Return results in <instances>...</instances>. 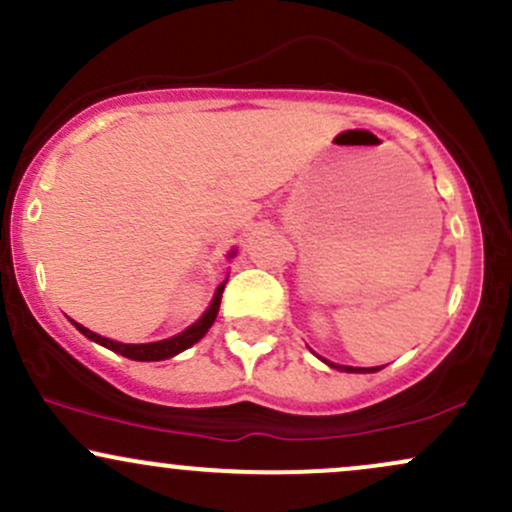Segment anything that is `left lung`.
I'll use <instances>...</instances> for the list:
<instances>
[{
	"label": "left lung",
	"mask_w": 512,
	"mask_h": 512,
	"mask_svg": "<svg viewBox=\"0 0 512 512\" xmlns=\"http://www.w3.org/2000/svg\"><path fill=\"white\" fill-rule=\"evenodd\" d=\"M330 363V361H325ZM332 368H339V370H346V373H373V370H380V368H351V366H334V363H330Z\"/></svg>",
	"instance_id": "1"
}]
</instances>
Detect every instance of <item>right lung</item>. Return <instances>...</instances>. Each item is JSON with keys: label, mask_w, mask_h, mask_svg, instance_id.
Returning a JSON list of instances; mask_svg holds the SVG:
<instances>
[{"label": "right lung", "mask_w": 512, "mask_h": 512, "mask_svg": "<svg viewBox=\"0 0 512 512\" xmlns=\"http://www.w3.org/2000/svg\"><path fill=\"white\" fill-rule=\"evenodd\" d=\"M223 286H226V281H223V284L219 286V289H216V293H214V301H211V305L207 308V313H204L202 317H199V320L195 322V325L187 327L185 332L175 334V337L163 339V342H151V344H120V342H113V339H105V337H101V334H96V332L86 330V327L76 325V322H74V325H76V330H79L81 334H84V337L93 339V342H98V344H103V346H108L110 351H117V354H122V356L132 358V361H163V358H170V356L180 354V351L190 349L192 344H197L199 339H202L204 334L209 332V327L214 325L216 315H219V305H221V293H223Z\"/></svg>", "instance_id": "right-lung-1"}]
</instances>
